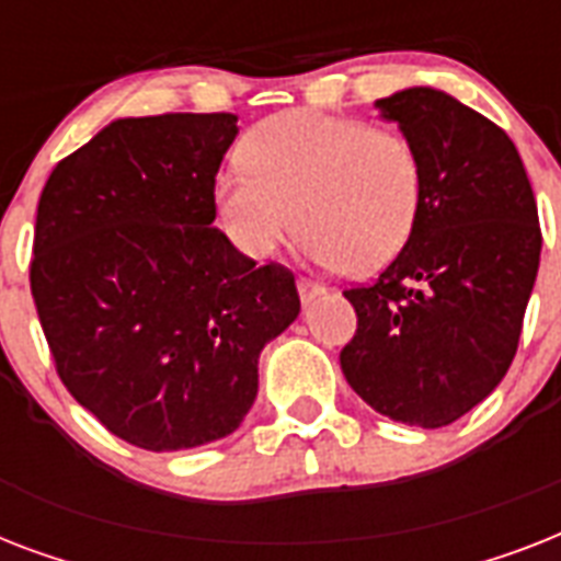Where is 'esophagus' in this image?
<instances>
[{
	"label": "esophagus",
	"mask_w": 561,
	"mask_h": 561,
	"mask_svg": "<svg viewBox=\"0 0 561 561\" xmlns=\"http://www.w3.org/2000/svg\"><path fill=\"white\" fill-rule=\"evenodd\" d=\"M297 290H299V299L302 302H314L317 297H323V288L317 285V282H308V279H297Z\"/></svg>",
	"instance_id": "1"
}]
</instances>
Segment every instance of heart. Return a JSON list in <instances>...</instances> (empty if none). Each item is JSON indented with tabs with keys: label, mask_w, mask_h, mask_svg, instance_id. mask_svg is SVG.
I'll return each mask as SVG.
<instances>
[{
	"label": "heart",
	"mask_w": 561,
	"mask_h": 561,
	"mask_svg": "<svg viewBox=\"0 0 561 561\" xmlns=\"http://www.w3.org/2000/svg\"><path fill=\"white\" fill-rule=\"evenodd\" d=\"M241 160L218 171L211 192L229 241L250 259H271L299 220L311 262L369 273L416 229L425 165L399 130L297 110L255 125Z\"/></svg>",
	"instance_id": "b5f03b06"
}]
</instances>
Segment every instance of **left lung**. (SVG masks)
Instances as JSON below:
<instances>
[{
	"instance_id": "left-lung-1",
	"label": "left lung",
	"mask_w": 561,
	"mask_h": 561,
	"mask_svg": "<svg viewBox=\"0 0 561 561\" xmlns=\"http://www.w3.org/2000/svg\"><path fill=\"white\" fill-rule=\"evenodd\" d=\"M375 107L419 148L425 194L390 267L343 290L358 329L341 369L383 416L443 427L513 364L539 273V209L513 139L448 92L410 87Z\"/></svg>"
}]
</instances>
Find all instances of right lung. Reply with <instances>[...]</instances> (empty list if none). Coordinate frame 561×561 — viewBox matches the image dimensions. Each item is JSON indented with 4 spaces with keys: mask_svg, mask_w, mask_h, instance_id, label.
<instances>
[{
    "mask_svg": "<svg viewBox=\"0 0 561 561\" xmlns=\"http://www.w3.org/2000/svg\"><path fill=\"white\" fill-rule=\"evenodd\" d=\"M232 113L116 118L39 194L31 297L57 375L145 451L229 436L264 343L299 314L294 273L238 253L215 220Z\"/></svg>",
    "mask_w": 561,
    "mask_h": 561,
    "instance_id": "add662e5",
    "label": "right lung"
}]
</instances>
